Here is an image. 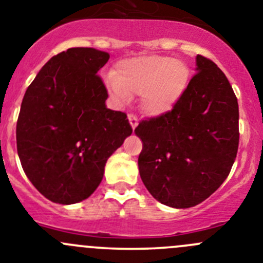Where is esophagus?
Segmentation results:
<instances>
[{"label":"esophagus","instance_id":"obj_1","mask_svg":"<svg viewBox=\"0 0 263 263\" xmlns=\"http://www.w3.org/2000/svg\"><path fill=\"white\" fill-rule=\"evenodd\" d=\"M128 120H129V124H131L132 129H135L137 127V124H139V120H137V118L135 117V115L129 114L128 115Z\"/></svg>","mask_w":263,"mask_h":263}]
</instances>
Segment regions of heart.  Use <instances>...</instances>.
<instances>
[{"mask_svg": "<svg viewBox=\"0 0 263 263\" xmlns=\"http://www.w3.org/2000/svg\"><path fill=\"white\" fill-rule=\"evenodd\" d=\"M190 67L183 61L145 55L120 61L117 75L106 78V87L118 104L131 95L141 96V109L149 117H162L178 105L187 90Z\"/></svg>", "mask_w": 263, "mask_h": 263, "instance_id": "1", "label": "heart"}]
</instances>
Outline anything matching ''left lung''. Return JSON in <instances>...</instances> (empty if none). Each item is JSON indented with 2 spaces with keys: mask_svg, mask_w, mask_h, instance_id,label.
<instances>
[{
  "mask_svg": "<svg viewBox=\"0 0 263 263\" xmlns=\"http://www.w3.org/2000/svg\"><path fill=\"white\" fill-rule=\"evenodd\" d=\"M196 75L175 107L143 120L141 180L163 205L187 209L212 196L231 171L239 148V105L213 61L197 55Z\"/></svg>",
  "mask_w": 263,
  "mask_h": 263,
  "instance_id": "obj_1",
  "label": "left lung"
}]
</instances>
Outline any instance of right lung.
<instances>
[{
    "instance_id": "1",
    "label": "right lung",
    "mask_w": 263,
    "mask_h": 263,
    "mask_svg": "<svg viewBox=\"0 0 263 263\" xmlns=\"http://www.w3.org/2000/svg\"><path fill=\"white\" fill-rule=\"evenodd\" d=\"M109 53L71 48L51 57L26 90L16 149L33 187L62 205L89 197L106 161L132 134L127 115L106 107L98 70Z\"/></svg>"
}]
</instances>
